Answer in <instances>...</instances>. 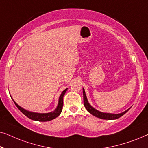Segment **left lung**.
I'll list each match as a JSON object with an SVG mask.
<instances>
[{
    "mask_svg": "<svg viewBox=\"0 0 148 148\" xmlns=\"http://www.w3.org/2000/svg\"><path fill=\"white\" fill-rule=\"evenodd\" d=\"M83 94H84V106L87 109V110L88 111L90 114H92L94 116L98 117V118L102 119H106V120H113V119H117L120 118L121 116H122L123 115H124L125 113H126L128 110H125V112L122 113H120V114H110V113H104L102 112H100V111L97 110L96 109L91 106V105L88 103V99H87L86 93H85L84 89H83Z\"/></svg>",
    "mask_w": 148,
    "mask_h": 148,
    "instance_id": "1",
    "label": "left lung"
}]
</instances>
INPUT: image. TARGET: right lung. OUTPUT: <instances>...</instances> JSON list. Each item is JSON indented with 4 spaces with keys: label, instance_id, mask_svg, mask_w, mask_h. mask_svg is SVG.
Segmentation results:
<instances>
[{
    "label": "right lung",
    "instance_id": "add662e5",
    "mask_svg": "<svg viewBox=\"0 0 148 148\" xmlns=\"http://www.w3.org/2000/svg\"><path fill=\"white\" fill-rule=\"evenodd\" d=\"M67 90V88L65 89L63 92H62L61 95L59 97V100H58V104L56 108L54 110L53 112H49V113H36V112H29V111L25 110V109L21 108V106H19L17 104H16L15 101L13 100V102L16 105V106L19 108V110L23 113L24 115H25L28 118L32 119L34 121H42V122H44V121H51L52 119H55L56 117L60 115V113L62 112V106H63V96L65 92Z\"/></svg>",
    "mask_w": 148,
    "mask_h": 148
}]
</instances>
